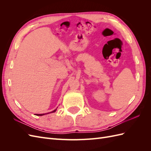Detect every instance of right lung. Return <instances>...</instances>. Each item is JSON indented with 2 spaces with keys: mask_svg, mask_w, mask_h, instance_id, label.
Segmentation results:
<instances>
[{
  "mask_svg": "<svg viewBox=\"0 0 151 151\" xmlns=\"http://www.w3.org/2000/svg\"><path fill=\"white\" fill-rule=\"evenodd\" d=\"M56 110H57V109H55V110H53V111H52V112H50V113H54V112H55L56 111ZM49 113H45V114H48ZM45 114H36V115H37V116H42V115H44Z\"/></svg>",
  "mask_w": 151,
  "mask_h": 151,
  "instance_id": "right-lung-1",
  "label": "right lung"
}]
</instances>
